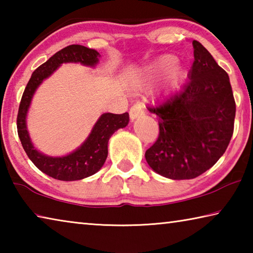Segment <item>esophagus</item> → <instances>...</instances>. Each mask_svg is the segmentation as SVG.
Here are the masks:
<instances>
[{
	"label": "esophagus",
	"instance_id": "esophagus-1",
	"mask_svg": "<svg viewBox=\"0 0 253 253\" xmlns=\"http://www.w3.org/2000/svg\"><path fill=\"white\" fill-rule=\"evenodd\" d=\"M145 113L144 108L140 105H134L132 107H130L129 109V116H130V119L131 121H134V119L138 118L140 116H143Z\"/></svg>",
	"mask_w": 253,
	"mask_h": 253
}]
</instances>
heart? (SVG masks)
<instances>
[{
    "instance_id": "1",
    "label": "heart",
    "mask_w": 253,
    "mask_h": 253,
    "mask_svg": "<svg viewBox=\"0 0 253 253\" xmlns=\"http://www.w3.org/2000/svg\"><path fill=\"white\" fill-rule=\"evenodd\" d=\"M169 71V74L166 80V85L169 90L172 91L178 87L184 77V70L176 65V58L174 55H163L149 68L148 75L153 78H156V77L164 76Z\"/></svg>"
}]
</instances>
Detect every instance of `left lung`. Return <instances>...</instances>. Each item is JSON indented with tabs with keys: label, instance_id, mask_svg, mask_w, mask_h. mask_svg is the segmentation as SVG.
Masks as SVG:
<instances>
[{
	"label": "left lung",
	"instance_id": "8db88e82",
	"mask_svg": "<svg viewBox=\"0 0 253 253\" xmlns=\"http://www.w3.org/2000/svg\"><path fill=\"white\" fill-rule=\"evenodd\" d=\"M192 44L187 83L162 105L147 107L160 118V134L145 158L154 172L172 179L207 172L233 135L235 101L229 76L199 41Z\"/></svg>",
	"mask_w": 253,
	"mask_h": 253
}]
</instances>
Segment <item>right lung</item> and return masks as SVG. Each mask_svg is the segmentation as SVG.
<instances>
[{
    "instance_id": "1",
    "label": "right lung",
    "mask_w": 253,
    "mask_h": 253,
    "mask_svg": "<svg viewBox=\"0 0 253 253\" xmlns=\"http://www.w3.org/2000/svg\"><path fill=\"white\" fill-rule=\"evenodd\" d=\"M100 54L98 51L79 44H71L54 53L48 61L41 65L30 78L24 89L19 106L16 126L21 144L28 157L41 172L59 181H78L91 176L99 170L108 155V140L119 128L128 125L129 115L106 113L102 114L95 124L90 135L81 146L62 157H51L38 152L30 139L27 129V114L31 104L33 93L42 81L53 74L63 62H80L84 66L93 67L98 63Z\"/></svg>"
}]
</instances>
